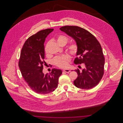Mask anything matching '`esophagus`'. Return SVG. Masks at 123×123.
I'll return each instance as SVG.
<instances>
[{
	"instance_id": "34e87169",
	"label": "esophagus",
	"mask_w": 123,
	"mask_h": 123,
	"mask_svg": "<svg viewBox=\"0 0 123 123\" xmlns=\"http://www.w3.org/2000/svg\"><path fill=\"white\" fill-rule=\"evenodd\" d=\"M63 71L66 72V73H69V72H70V70L68 69H65L63 70Z\"/></svg>"
}]
</instances>
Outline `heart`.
Masks as SVG:
<instances>
[{
  "label": "heart",
  "instance_id": "1",
  "mask_svg": "<svg viewBox=\"0 0 123 123\" xmlns=\"http://www.w3.org/2000/svg\"><path fill=\"white\" fill-rule=\"evenodd\" d=\"M68 41L67 37L64 35H59L57 38V42L59 45L64 44L65 45ZM68 49L71 54L75 55L78 52V46L76 44H72L68 48ZM47 54V49H45ZM70 61V57L68 54H64L61 56H57L53 60V63L60 68H64L68 65V63Z\"/></svg>",
  "mask_w": 123,
  "mask_h": 123
}]
</instances>
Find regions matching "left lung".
Masks as SVG:
<instances>
[{
  "label": "left lung",
  "instance_id": "8db88e82",
  "mask_svg": "<svg viewBox=\"0 0 123 123\" xmlns=\"http://www.w3.org/2000/svg\"><path fill=\"white\" fill-rule=\"evenodd\" d=\"M60 29L72 38L78 46L74 63L85 65L82 71L75 70L78 74L75 86L84 89L94 88L104 74L105 58L99 42L88 31L78 26H65Z\"/></svg>",
  "mask_w": 123,
  "mask_h": 123
}]
</instances>
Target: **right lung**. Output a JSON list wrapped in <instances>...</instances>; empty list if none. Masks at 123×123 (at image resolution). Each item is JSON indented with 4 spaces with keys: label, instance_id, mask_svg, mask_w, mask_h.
I'll list each match as a JSON object with an SVG mask.
<instances>
[{
    "label": "right lung",
    "instance_id": "add662e5",
    "mask_svg": "<svg viewBox=\"0 0 123 123\" xmlns=\"http://www.w3.org/2000/svg\"><path fill=\"white\" fill-rule=\"evenodd\" d=\"M53 29L41 30L32 35L25 41L23 47L19 62L22 76L30 88L38 94H47L57 88L62 70L53 69L51 73L44 74L43 64H46L44 42Z\"/></svg>",
    "mask_w": 123,
    "mask_h": 123
}]
</instances>
